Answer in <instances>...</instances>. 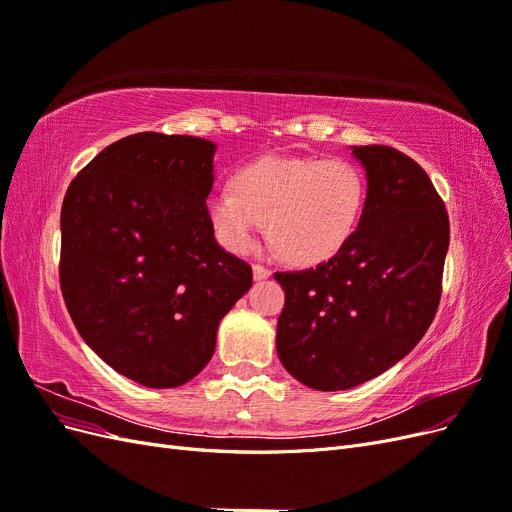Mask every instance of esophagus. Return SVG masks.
<instances>
[{
  "label": "esophagus",
  "mask_w": 512,
  "mask_h": 512,
  "mask_svg": "<svg viewBox=\"0 0 512 512\" xmlns=\"http://www.w3.org/2000/svg\"><path fill=\"white\" fill-rule=\"evenodd\" d=\"M267 277H271V271H269L267 267H262V265H254V280H256V282L267 280Z\"/></svg>",
  "instance_id": "obj_1"
}]
</instances>
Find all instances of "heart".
Wrapping results in <instances>:
<instances>
[{"instance_id": "obj_1", "label": "heart", "mask_w": 512, "mask_h": 512, "mask_svg": "<svg viewBox=\"0 0 512 512\" xmlns=\"http://www.w3.org/2000/svg\"><path fill=\"white\" fill-rule=\"evenodd\" d=\"M232 188L207 198V218L226 250L250 252L267 222L275 250L305 267L342 252L367 196L363 170L342 158L267 156L239 168Z\"/></svg>"}]
</instances>
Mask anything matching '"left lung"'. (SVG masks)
Returning <instances> with one entry per match:
<instances>
[{
    "instance_id": "obj_1",
    "label": "left lung",
    "mask_w": 512,
    "mask_h": 512,
    "mask_svg": "<svg viewBox=\"0 0 512 512\" xmlns=\"http://www.w3.org/2000/svg\"><path fill=\"white\" fill-rule=\"evenodd\" d=\"M367 196L350 241L316 269L275 273L286 292L275 348L316 391L359 386L421 342L436 316L448 213L425 170L384 145L352 147Z\"/></svg>"
}]
</instances>
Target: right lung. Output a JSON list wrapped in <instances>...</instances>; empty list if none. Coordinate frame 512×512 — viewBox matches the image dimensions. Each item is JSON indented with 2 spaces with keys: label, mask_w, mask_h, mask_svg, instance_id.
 <instances>
[{
  "label": "right lung",
  "mask_w": 512,
  "mask_h": 512,
  "mask_svg": "<svg viewBox=\"0 0 512 512\" xmlns=\"http://www.w3.org/2000/svg\"><path fill=\"white\" fill-rule=\"evenodd\" d=\"M215 145L141 132L108 145L61 205L59 284L85 344L149 389L211 361L220 320L252 286L207 218Z\"/></svg>",
  "instance_id": "obj_1"
}]
</instances>
